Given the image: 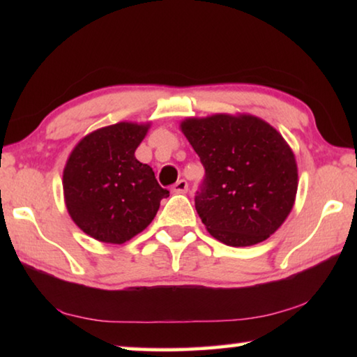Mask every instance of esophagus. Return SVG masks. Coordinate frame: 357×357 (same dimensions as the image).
<instances>
[{
  "label": "esophagus",
  "mask_w": 357,
  "mask_h": 357,
  "mask_svg": "<svg viewBox=\"0 0 357 357\" xmlns=\"http://www.w3.org/2000/svg\"><path fill=\"white\" fill-rule=\"evenodd\" d=\"M187 187H189V184H187V181L185 179H179L176 184H173L172 190L174 193H185L187 192Z\"/></svg>",
  "instance_id": "esophagus-1"
}]
</instances>
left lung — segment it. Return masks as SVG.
<instances>
[{
    "label": "left lung",
    "instance_id": "obj_1",
    "mask_svg": "<svg viewBox=\"0 0 357 357\" xmlns=\"http://www.w3.org/2000/svg\"><path fill=\"white\" fill-rule=\"evenodd\" d=\"M181 129L204 167L195 208L208 231L231 247L269 238L298 190V167L283 137L250 114L190 118Z\"/></svg>",
    "mask_w": 357,
    "mask_h": 357
}]
</instances>
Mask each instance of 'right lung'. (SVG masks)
Returning a JSON list of instances; mask_svg holds the SVG:
<instances>
[{"mask_svg": "<svg viewBox=\"0 0 357 357\" xmlns=\"http://www.w3.org/2000/svg\"><path fill=\"white\" fill-rule=\"evenodd\" d=\"M148 126L118 123L83 138L63 174L66 206L78 227L108 244H123L143 231L162 198L153 168L135 159Z\"/></svg>", "mask_w": 357, "mask_h": 357, "instance_id": "add662e5", "label": "right lung"}]
</instances>
